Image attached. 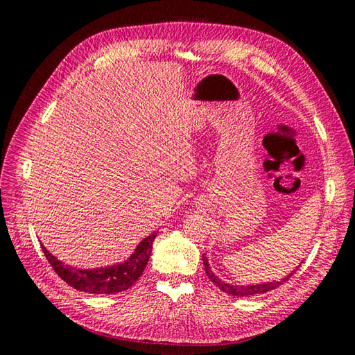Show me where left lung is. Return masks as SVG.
Listing matches in <instances>:
<instances>
[{
    "mask_svg": "<svg viewBox=\"0 0 355 355\" xmlns=\"http://www.w3.org/2000/svg\"><path fill=\"white\" fill-rule=\"evenodd\" d=\"M202 263H204V270H206V275L209 277V280L211 283L216 284L222 292L228 293L231 296H254V295H261V293H266L270 292V290H274L277 288L278 286H282L284 282H287L290 277L293 275L288 274L286 275L284 278H282V282H272V283H263V284H247V286H237V284H231V283H227L220 280V278L214 274L211 270H210V265H209V261L207 257L202 254Z\"/></svg>",
    "mask_w": 355,
    "mask_h": 355,
    "instance_id": "1",
    "label": "left lung"
}]
</instances>
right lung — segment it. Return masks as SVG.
I'll return each instance as SVG.
<instances>
[{
    "instance_id": "obj_1",
    "label": "right lung",
    "mask_w": 355,
    "mask_h": 355,
    "mask_svg": "<svg viewBox=\"0 0 355 355\" xmlns=\"http://www.w3.org/2000/svg\"><path fill=\"white\" fill-rule=\"evenodd\" d=\"M157 232L158 231H154L151 235H148L146 239L139 243L133 254L123 263L105 268H94V270H78V268L65 265L56 256L49 253V250L42 244L41 249L44 252V256L47 257L53 270L71 287L85 293L112 295L124 292V290L133 286L137 282V278L142 275L149 261V256H151L153 243L157 237Z\"/></svg>"
}]
</instances>
